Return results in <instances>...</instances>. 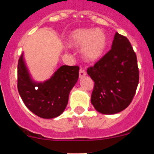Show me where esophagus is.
<instances>
[{
  "instance_id": "obj_1",
  "label": "esophagus",
  "mask_w": 154,
  "mask_h": 154,
  "mask_svg": "<svg viewBox=\"0 0 154 154\" xmlns=\"http://www.w3.org/2000/svg\"><path fill=\"white\" fill-rule=\"evenodd\" d=\"M86 75V72H85V70H84L83 69H79V77L80 78H82V77H84V76Z\"/></svg>"
}]
</instances>
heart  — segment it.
Masks as SVG:
<instances>
[{
  "label": "heart",
  "instance_id": "b5f03b06",
  "mask_svg": "<svg viewBox=\"0 0 154 154\" xmlns=\"http://www.w3.org/2000/svg\"><path fill=\"white\" fill-rule=\"evenodd\" d=\"M71 46L81 48L82 55L87 62H94L103 55L107 45V38L101 29L79 28L72 31L69 38Z\"/></svg>",
  "mask_w": 154,
  "mask_h": 154
}]
</instances>
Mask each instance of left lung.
<instances>
[{"label": "left lung", "mask_w": 154, "mask_h": 154, "mask_svg": "<svg viewBox=\"0 0 154 154\" xmlns=\"http://www.w3.org/2000/svg\"><path fill=\"white\" fill-rule=\"evenodd\" d=\"M87 73L94 81L91 102L98 112L115 114L127 108L140 79L137 55L127 38L116 32L112 48Z\"/></svg>", "instance_id": "8db88e82"}]
</instances>
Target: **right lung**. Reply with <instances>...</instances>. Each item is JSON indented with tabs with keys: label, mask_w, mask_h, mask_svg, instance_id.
Masks as SVG:
<instances>
[{
	"label": "right lung",
	"mask_w": 154,
	"mask_h": 154,
	"mask_svg": "<svg viewBox=\"0 0 154 154\" xmlns=\"http://www.w3.org/2000/svg\"><path fill=\"white\" fill-rule=\"evenodd\" d=\"M78 65H62L44 83L31 81L23 55L17 65V90L24 105L39 117L51 119L61 115L68 104L69 92L79 79Z\"/></svg>",
	"instance_id": "right-lung-1"
}]
</instances>
